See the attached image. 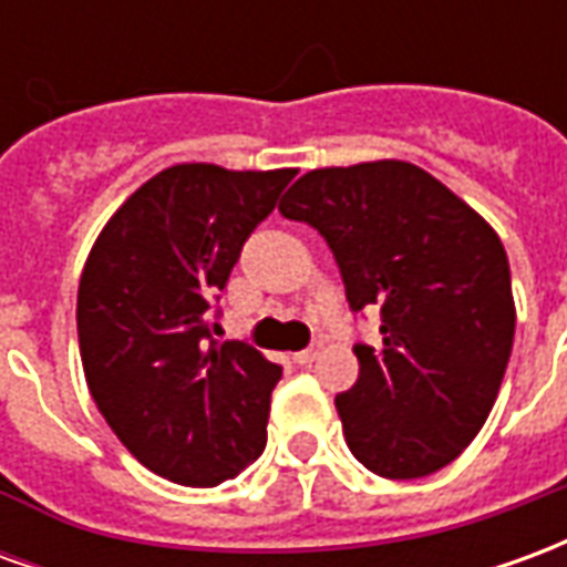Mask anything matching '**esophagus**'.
Here are the masks:
<instances>
[{
    "mask_svg": "<svg viewBox=\"0 0 567 567\" xmlns=\"http://www.w3.org/2000/svg\"><path fill=\"white\" fill-rule=\"evenodd\" d=\"M297 364H312L316 358H319V346H309V349H303V352H297Z\"/></svg>",
    "mask_w": 567,
    "mask_h": 567,
    "instance_id": "obj_1",
    "label": "esophagus"
}]
</instances>
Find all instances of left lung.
<instances>
[{
  "instance_id": "8db88e82",
  "label": "left lung",
  "mask_w": 567,
  "mask_h": 567,
  "mask_svg": "<svg viewBox=\"0 0 567 567\" xmlns=\"http://www.w3.org/2000/svg\"><path fill=\"white\" fill-rule=\"evenodd\" d=\"M279 212L324 236L352 312H380L382 346H355L358 382L337 394L352 455L389 480L446 467L483 427L511 361L498 234L404 161L312 169Z\"/></svg>"
}]
</instances>
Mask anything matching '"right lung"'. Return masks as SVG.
I'll use <instances>...</instances> for the list:
<instances>
[{
  "label": "right lung",
  "instance_id": "add662e5",
  "mask_svg": "<svg viewBox=\"0 0 567 567\" xmlns=\"http://www.w3.org/2000/svg\"><path fill=\"white\" fill-rule=\"evenodd\" d=\"M297 169H163L112 215L79 285L81 364L117 440L178 486H218L267 446L282 368L218 343L212 309Z\"/></svg>",
  "mask_w": 567,
  "mask_h": 567
}]
</instances>
